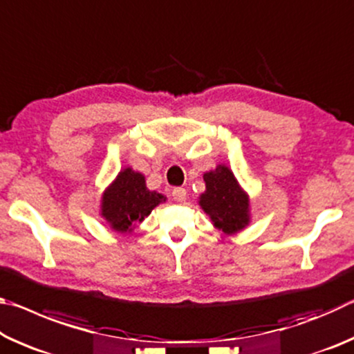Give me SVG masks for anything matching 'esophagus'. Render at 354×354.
<instances>
[{"label": "esophagus", "mask_w": 354, "mask_h": 354, "mask_svg": "<svg viewBox=\"0 0 354 354\" xmlns=\"http://www.w3.org/2000/svg\"><path fill=\"white\" fill-rule=\"evenodd\" d=\"M171 196L175 201L183 203L185 200V196H187V192H185V189H183V187H176V189H173Z\"/></svg>", "instance_id": "34e87169"}]
</instances>
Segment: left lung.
I'll return each instance as SVG.
<instances>
[{
    "label": "left lung",
    "mask_w": 354,
    "mask_h": 354,
    "mask_svg": "<svg viewBox=\"0 0 354 354\" xmlns=\"http://www.w3.org/2000/svg\"><path fill=\"white\" fill-rule=\"evenodd\" d=\"M206 190L198 196V205L211 218L214 227L226 236H234L251 223L250 195L225 164L203 175Z\"/></svg>",
    "instance_id": "1"
}]
</instances>
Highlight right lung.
Returning <instances> with one entry per match:
<instances>
[{"instance_id":"add662e5","label":"right lung","mask_w":354,"mask_h":354,"mask_svg":"<svg viewBox=\"0 0 354 354\" xmlns=\"http://www.w3.org/2000/svg\"><path fill=\"white\" fill-rule=\"evenodd\" d=\"M165 201V195L147 187L143 173L124 167L101 194L100 215L112 231L127 234Z\"/></svg>"}]
</instances>
